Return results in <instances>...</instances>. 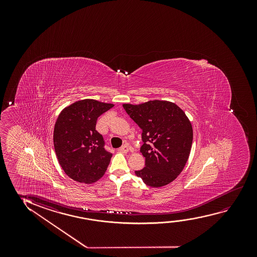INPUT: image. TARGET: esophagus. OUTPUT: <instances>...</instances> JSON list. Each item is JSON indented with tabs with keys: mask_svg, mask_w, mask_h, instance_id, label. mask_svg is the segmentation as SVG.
Instances as JSON below:
<instances>
[{
	"mask_svg": "<svg viewBox=\"0 0 257 257\" xmlns=\"http://www.w3.org/2000/svg\"><path fill=\"white\" fill-rule=\"evenodd\" d=\"M119 150L122 152V153H128L129 150H130V148H129L128 145L125 144L122 146V147L119 148Z\"/></svg>",
	"mask_w": 257,
	"mask_h": 257,
	"instance_id": "1",
	"label": "esophagus"
}]
</instances>
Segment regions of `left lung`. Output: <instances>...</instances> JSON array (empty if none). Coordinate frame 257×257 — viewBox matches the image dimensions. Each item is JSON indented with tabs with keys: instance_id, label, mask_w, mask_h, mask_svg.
<instances>
[{
	"instance_id": "obj_1",
	"label": "left lung",
	"mask_w": 257,
	"mask_h": 257,
	"mask_svg": "<svg viewBox=\"0 0 257 257\" xmlns=\"http://www.w3.org/2000/svg\"><path fill=\"white\" fill-rule=\"evenodd\" d=\"M131 118L141 127L143 169L135 171L147 185L154 188L173 182L190 156L193 130L180 107L169 101L154 100L134 105L123 104Z\"/></svg>"
}]
</instances>
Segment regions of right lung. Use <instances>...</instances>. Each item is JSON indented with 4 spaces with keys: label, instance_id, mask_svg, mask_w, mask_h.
Instances as JSON below:
<instances>
[{
    "label": "right lung",
    "instance_id": "obj_1",
    "mask_svg": "<svg viewBox=\"0 0 257 257\" xmlns=\"http://www.w3.org/2000/svg\"><path fill=\"white\" fill-rule=\"evenodd\" d=\"M114 104L84 99L67 106L57 118L53 145L60 165L79 183H95L105 173L112 154L106 151L102 135L95 130L99 116Z\"/></svg>",
    "mask_w": 257,
    "mask_h": 257
}]
</instances>
